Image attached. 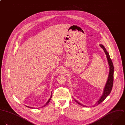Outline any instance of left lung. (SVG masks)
I'll return each mask as SVG.
<instances>
[{"label": "left lung", "instance_id": "obj_1", "mask_svg": "<svg viewBox=\"0 0 125 125\" xmlns=\"http://www.w3.org/2000/svg\"><path fill=\"white\" fill-rule=\"evenodd\" d=\"M100 46L103 49V50H104L105 53H106V54L107 55V58L108 61V63H109V66H110V72H109V75L108 79L107 80V82L106 84L105 85L103 95L101 96V97L100 98V99L96 103V104L95 105H94V107L95 106H97V105H98L99 104H100L111 93V92L112 91V88H113V84H114V65H113V62H112V60H111V59L110 58V55H109V53L106 51V50L105 48L104 47V46L102 45H100ZM74 100L79 105H81L82 106H83V107H85L84 105L81 104V103H80L79 102H78L77 101L75 100V99H74Z\"/></svg>", "mask_w": 125, "mask_h": 125}]
</instances>
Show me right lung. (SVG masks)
Instances as JSON below:
<instances>
[{"instance_id": "obj_1", "label": "right lung", "mask_w": 125, "mask_h": 125, "mask_svg": "<svg viewBox=\"0 0 125 125\" xmlns=\"http://www.w3.org/2000/svg\"><path fill=\"white\" fill-rule=\"evenodd\" d=\"M52 95H51V96L50 98V99H49V100L48 101V102L46 103V104H45V105L44 106H43V107H42L43 108V107H45L46 106H47V105L48 104V103H49V102L50 101V100H51V98H52ZM26 107H28V108H31V109H32V108H31V107H28V106H26Z\"/></svg>"}]
</instances>
